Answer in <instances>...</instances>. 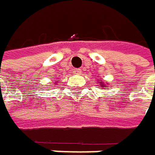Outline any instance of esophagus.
<instances>
[{
	"mask_svg": "<svg viewBox=\"0 0 155 155\" xmlns=\"http://www.w3.org/2000/svg\"><path fill=\"white\" fill-rule=\"evenodd\" d=\"M74 74H76V75H80V74H81V69H80V68H75V69H74Z\"/></svg>",
	"mask_w": 155,
	"mask_h": 155,
	"instance_id": "1",
	"label": "esophagus"
}]
</instances>
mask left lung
<instances>
[{"instance_id": "obj_1", "label": "left lung", "mask_w": 155, "mask_h": 155, "mask_svg": "<svg viewBox=\"0 0 155 155\" xmlns=\"http://www.w3.org/2000/svg\"><path fill=\"white\" fill-rule=\"evenodd\" d=\"M100 85H101V86H102V87H104V84H102V81H101V82H100ZM106 88H107V87H106Z\"/></svg>"}]
</instances>
